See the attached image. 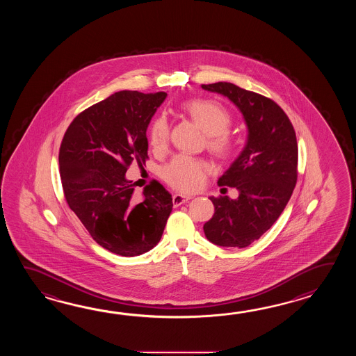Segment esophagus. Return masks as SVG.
Here are the masks:
<instances>
[{"instance_id":"34e87169","label":"esophagus","mask_w":356,"mask_h":356,"mask_svg":"<svg viewBox=\"0 0 356 356\" xmlns=\"http://www.w3.org/2000/svg\"><path fill=\"white\" fill-rule=\"evenodd\" d=\"M191 198H192V197L183 196V195H175V196H173V204H175V207H178V206H181V204H186Z\"/></svg>"}]
</instances>
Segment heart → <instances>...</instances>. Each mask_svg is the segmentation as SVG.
<instances>
[{
	"label": "heart",
	"instance_id": "b5f03b06",
	"mask_svg": "<svg viewBox=\"0 0 356 356\" xmlns=\"http://www.w3.org/2000/svg\"><path fill=\"white\" fill-rule=\"evenodd\" d=\"M181 109L209 135V150L221 159H227L236 152V141L229 134L232 117L224 106L210 99H191L181 103ZM170 127L167 118L158 117L149 129V144L156 152L167 149ZM210 167L204 160L188 155H177L161 170L163 179L181 192H193L202 186Z\"/></svg>",
	"mask_w": 356,
	"mask_h": 356
}]
</instances>
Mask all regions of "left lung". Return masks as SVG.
I'll list each match as a JSON object with an SVG mask.
<instances>
[{"mask_svg":"<svg viewBox=\"0 0 356 356\" xmlns=\"http://www.w3.org/2000/svg\"><path fill=\"white\" fill-rule=\"evenodd\" d=\"M202 89L230 99L248 127L245 147L218 181L220 187L238 189L239 197H210L215 213L204 225V235L220 247L244 248L273 227L293 195L298 179L296 131L273 99L232 83Z\"/></svg>","mask_w":356,"mask_h":356,"instance_id":"1","label":"left lung"}]
</instances>
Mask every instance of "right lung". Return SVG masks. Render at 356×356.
<instances>
[{
  "label": "right lung",
  "mask_w": 356,
  "mask_h": 356,
  "mask_svg": "<svg viewBox=\"0 0 356 356\" xmlns=\"http://www.w3.org/2000/svg\"><path fill=\"white\" fill-rule=\"evenodd\" d=\"M167 92L123 90L77 114L60 143V181L68 207L103 248L135 257L154 248L173 209L158 181L135 202L126 179L132 163L149 159L146 129Z\"/></svg>",
  "instance_id": "obj_1"
}]
</instances>
